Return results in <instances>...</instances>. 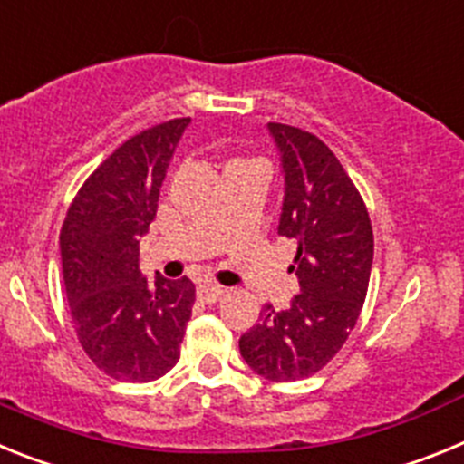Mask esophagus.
<instances>
[{"mask_svg":"<svg viewBox=\"0 0 464 464\" xmlns=\"http://www.w3.org/2000/svg\"><path fill=\"white\" fill-rule=\"evenodd\" d=\"M223 293H225L223 285H216V283H204V285L197 288V297L202 299V302H207V304H213V302H216Z\"/></svg>","mask_w":464,"mask_h":464,"instance_id":"34e87169","label":"esophagus"}]
</instances>
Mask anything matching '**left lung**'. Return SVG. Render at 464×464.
Instances as JSON below:
<instances>
[{"label":"left lung","instance_id":"obj_1","mask_svg":"<svg viewBox=\"0 0 464 464\" xmlns=\"http://www.w3.org/2000/svg\"><path fill=\"white\" fill-rule=\"evenodd\" d=\"M285 171L278 235L297 241L290 272L299 295L285 311L265 306L239 339L256 374L276 383L321 372L358 323L374 260V232L362 195L337 155L315 134L269 122Z\"/></svg>","mask_w":464,"mask_h":464}]
</instances>
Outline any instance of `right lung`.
I'll return each mask as SVG.
<instances>
[{
    "mask_svg": "<svg viewBox=\"0 0 464 464\" xmlns=\"http://www.w3.org/2000/svg\"><path fill=\"white\" fill-rule=\"evenodd\" d=\"M190 118L127 139L85 179L60 229L73 330L88 358L118 381L165 376L181 358L195 304L190 278L155 285L139 274V237L158 213L160 186Z\"/></svg>",
    "mask_w": 464,
    "mask_h": 464,
    "instance_id": "right-lung-1",
    "label": "right lung"
}]
</instances>
